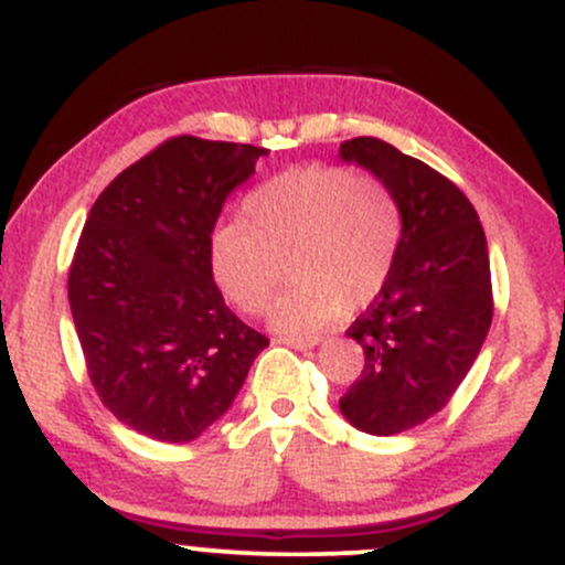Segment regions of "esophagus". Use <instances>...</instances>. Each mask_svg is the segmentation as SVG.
Segmentation results:
<instances>
[{
    "label": "esophagus",
    "mask_w": 565,
    "mask_h": 565,
    "mask_svg": "<svg viewBox=\"0 0 565 565\" xmlns=\"http://www.w3.org/2000/svg\"><path fill=\"white\" fill-rule=\"evenodd\" d=\"M277 344L294 347V350H312V347L320 344V335H277Z\"/></svg>",
    "instance_id": "esophagus-1"
}]
</instances>
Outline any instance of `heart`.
<instances>
[{"label":"heart","mask_w":565,"mask_h":565,"mask_svg":"<svg viewBox=\"0 0 565 565\" xmlns=\"http://www.w3.org/2000/svg\"><path fill=\"white\" fill-rule=\"evenodd\" d=\"M403 243V207L376 175L341 164H307L262 183L243 202V224L207 239V269L245 315L269 309L290 262L296 285L271 326L312 333L379 296Z\"/></svg>","instance_id":"b5f03b06"}]
</instances>
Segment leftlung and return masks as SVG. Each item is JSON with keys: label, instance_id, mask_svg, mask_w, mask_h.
Returning a JSON list of instances; mask_svg holds the SVG:
<instances>
[{"label": "left lung", "instance_id": "left-lung-1", "mask_svg": "<svg viewBox=\"0 0 565 565\" xmlns=\"http://www.w3.org/2000/svg\"><path fill=\"white\" fill-rule=\"evenodd\" d=\"M341 160L371 170L403 207V243L390 280L347 335L365 365L339 401L347 422L395 435L446 408L493 317L483 226L456 183L379 138H352Z\"/></svg>", "mask_w": 565, "mask_h": 565}]
</instances>
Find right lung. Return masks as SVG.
<instances>
[{
  "label": "right lung",
  "mask_w": 565,
  "mask_h": 565,
  "mask_svg": "<svg viewBox=\"0 0 565 565\" xmlns=\"http://www.w3.org/2000/svg\"><path fill=\"white\" fill-rule=\"evenodd\" d=\"M266 149L179 136L132 162L90 207L68 303L100 403L130 429L189 443L230 411L269 339L207 269L221 207Z\"/></svg>",
  "instance_id": "right-lung-1"
}]
</instances>
